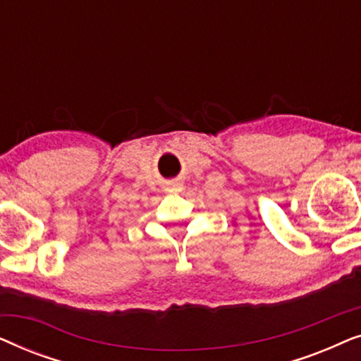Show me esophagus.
<instances>
[{"label":"esophagus","instance_id":"34e87169","mask_svg":"<svg viewBox=\"0 0 361 361\" xmlns=\"http://www.w3.org/2000/svg\"><path fill=\"white\" fill-rule=\"evenodd\" d=\"M180 189H182L180 184H174V185H171V192H179Z\"/></svg>","mask_w":361,"mask_h":361}]
</instances>
